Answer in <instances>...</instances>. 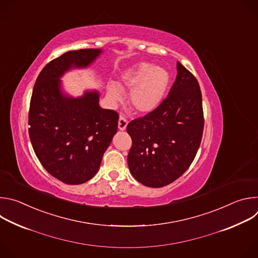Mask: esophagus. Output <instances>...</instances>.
Listing matches in <instances>:
<instances>
[{"label": "esophagus", "instance_id": "esophagus-1", "mask_svg": "<svg viewBox=\"0 0 258 258\" xmlns=\"http://www.w3.org/2000/svg\"><path fill=\"white\" fill-rule=\"evenodd\" d=\"M127 125V120L124 117H119L118 119V128L120 131H124Z\"/></svg>", "mask_w": 258, "mask_h": 258}]
</instances>
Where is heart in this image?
Wrapping results in <instances>:
<instances>
[{
	"label": "heart",
	"instance_id": "b5f03b06",
	"mask_svg": "<svg viewBox=\"0 0 258 258\" xmlns=\"http://www.w3.org/2000/svg\"><path fill=\"white\" fill-rule=\"evenodd\" d=\"M169 84L168 71L150 63H139L126 70L120 81L109 84L107 96L112 101L122 99V91H131L130 103L138 113H150L160 105Z\"/></svg>",
	"mask_w": 258,
	"mask_h": 258
}]
</instances>
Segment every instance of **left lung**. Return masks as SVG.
Wrapping results in <instances>:
<instances>
[{
  "label": "left lung",
  "mask_w": 258,
  "mask_h": 258,
  "mask_svg": "<svg viewBox=\"0 0 258 258\" xmlns=\"http://www.w3.org/2000/svg\"><path fill=\"white\" fill-rule=\"evenodd\" d=\"M167 98L144 117L127 124L133 145L127 164L144 186L161 188L193 162L202 139L204 118L199 84L179 62Z\"/></svg>",
  "instance_id": "8db88e82"
}]
</instances>
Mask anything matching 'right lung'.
Masks as SVG:
<instances>
[{
	"mask_svg": "<svg viewBox=\"0 0 258 258\" xmlns=\"http://www.w3.org/2000/svg\"><path fill=\"white\" fill-rule=\"evenodd\" d=\"M101 49L69 51L48 63L35 81L28 114L32 148L45 169L68 185L90 180L117 132L118 114L99 106L97 90L73 97L63 90L62 77L90 67Z\"/></svg>",
	"mask_w": 258,
	"mask_h": 258,
	"instance_id": "add662e5",
	"label": "right lung"
}]
</instances>
